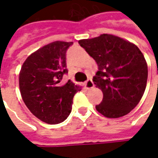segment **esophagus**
<instances>
[{
  "mask_svg": "<svg viewBox=\"0 0 158 158\" xmlns=\"http://www.w3.org/2000/svg\"><path fill=\"white\" fill-rule=\"evenodd\" d=\"M85 87L87 88V89H90V88H93L94 87V82H93V80L91 79H88L86 81H85Z\"/></svg>",
  "mask_w": 158,
  "mask_h": 158,
  "instance_id": "1",
  "label": "esophagus"
}]
</instances>
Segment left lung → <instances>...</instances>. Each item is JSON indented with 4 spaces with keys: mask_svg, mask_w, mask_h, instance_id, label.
Listing matches in <instances>:
<instances>
[{
    "mask_svg": "<svg viewBox=\"0 0 158 158\" xmlns=\"http://www.w3.org/2000/svg\"><path fill=\"white\" fill-rule=\"evenodd\" d=\"M79 44L98 64L93 81L102 91L103 99L96 110L107 118L128 114L146 88L148 66L143 53L132 43L109 34Z\"/></svg>",
    "mask_w": 158,
    "mask_h": 158,
    "instance_id": "8db88e82",
    "label": "left lung"
}]
</instances>
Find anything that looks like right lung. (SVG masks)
<instances>
[{"mask_svg": "<svg viewBox=\"0 0 158 158\" xmlns=\"http://www.w3.org/2000/svg\"><path fill=\"white\" fill-rule=\"evenodd\" d=\"M73 42L56 41L32 53L19 74L22 98L30 111L42 122L57 124L72 111L74 94L81 87L68 80L62 85L66 69V51Z\"/></svg>", "mask_w": 158, "mask_h": 158, "instance_id": "add662e5", "label": "right lung"}]
</instances>
